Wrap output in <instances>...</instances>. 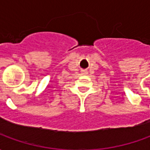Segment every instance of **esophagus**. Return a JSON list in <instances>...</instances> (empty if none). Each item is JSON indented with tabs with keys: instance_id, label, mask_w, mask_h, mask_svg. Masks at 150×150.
Segmentation results:
<instances>
[{
	"instance_id": "1",
	"label": "esophagus",
	"mask_w": 150,
	"mask_h": 150,
	"mask_svg": "<svg viewBox=\"0 0 150 150\" xmlns=\"http://www.w3.org/2000/svg\"><path fill=\"white\" fill-rule=\"evenodd\" d=\"M84 74H86V72H84Z\"/></svg>"
}]
</instances>
